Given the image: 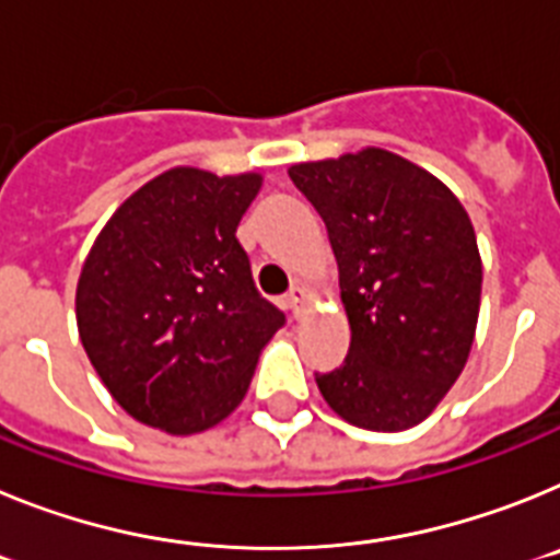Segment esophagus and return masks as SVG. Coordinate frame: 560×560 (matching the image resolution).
Instances as JSON below:
<instances>
[{
	"label": "esophagus",
	"mask_w": 560,
	"mask_h": 560,
	"mask_svg": "<svg viewBox=\"0 0 560 560\" xmlns=\"http://www.w3.org/2000/svg\"><path fill=\"white\" fill-rule=\"evenodd\" d=\"M304 304H307V290H304V287H293V290H290V293L284 295V307L290 310V313H293L295 318H299V315H301Z\"/></svg>",
	"instance_id": "obj_1"
}]
</instances>
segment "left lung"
<instances>
[{
    "label": "left lung",
    "mask_w": 560,
    "mask_h": 560,
    "mask_svg": "<svg viewBox=\"0 0 560 560\" xmlns=\"http://www.w3.org/2000/svg\"><path fill=\"white\" fill-rule=\"evenodd\" d=\"M327 225L349 354L315 374L335 415L406 431L448 395L474 347L482 259L468 211L434 174L386 149L290 165Z\"/></svg>",
    "instance_id": "8db88e82"
}]
</instances>
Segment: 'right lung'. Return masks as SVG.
Here are the masks:
<instances>
[{
    "label": "right lung",
    "mask_w": 560,
    "mask_h": 560,
    "mask_svg": "<svg viewBox=\"0 0 560 560\" xmlns=\"http://www.w3.org/2000/svg\"><path fill=\"white\" fill-rule=\"evenodd\" d=\"M261 174L179 165L112 213L75 290L78 335L126 415L168 434L225 420L284 313L261 299L236 225Z\"/></svg>",
    "instance_id": "right-lung-1"
}]
</instances>
